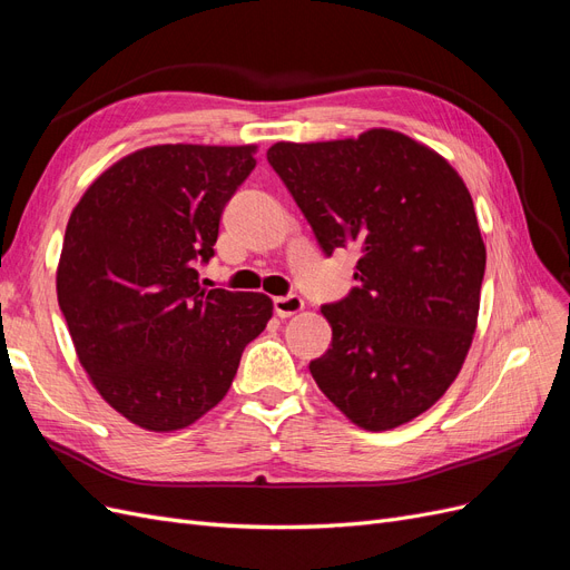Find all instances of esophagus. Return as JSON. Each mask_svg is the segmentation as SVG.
I'll use <instances>...</instances> for the list:
<instances>
[{
    "instance_id": "esophagus-1",
    "label": "esophagus",
    "mask_w": 570,
    "mask_h": 570,
    "mask_svg": "<svg viewBox=\"0 0 570 570\" xmlns=\"http://www.w3.org/2000/svg\"><path fill=\"white\" fill-rule=\"evenodd\" d=\"M273 308H276L281 318H289V316H294V313H299L304 308V299L299 297V294H287V297L273 299Z\"/></svg>"
}]
</instances>
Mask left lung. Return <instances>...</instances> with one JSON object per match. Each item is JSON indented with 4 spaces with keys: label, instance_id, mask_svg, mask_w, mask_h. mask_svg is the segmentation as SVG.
Listing matches in <instances>:
<instances>
[{
    "label": "left lung",
    "instance_id": "8db88e82",
    "mask_svg": "<svg viewBox=\"0 0 570 570\" xmlns=\"http://www.w3.org/2000/svg\"><path fill=\"white\" fill-rule=\"evenodd\" d=\"M266 158L327 257L361 252L358 287L321 308L332 344L313 380L361 429L415 420L455 382L479 318L485 245L462 176L394 129L281 141Z\"/></svg>",
    "mask_w": 570,
    "mask_h": 570
}]
</instances>
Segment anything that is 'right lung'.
<instances>
[{
  "mask_svg": "<svg viewBox=\"0 0 570 570\" xmlns=\"http://www.w3.org/2000/svg\"><path fill=\"white\" fill-rule=\"evenodd\" d=\"M257 146L165 144L117 160L75 205L56 294L82 367L131 424L176 431L230 389L273 316L262 292L203 289L230 195Z\"/></svg>",
  "mask_w": 570,
  "mask_h": 570,
  "instance_id": "add662e5",
  "label": "right lung"
}]
</instances>
